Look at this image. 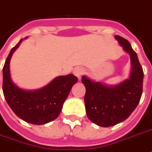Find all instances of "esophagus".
<instances>
[{"label": "esophagus", "instance_id": "34e87169", "mask_svg": "<svg viewBox=\"0 0 152 152\" xmlns=\"http://www.w3.org/2000/svg\"><path fill=\"white\" fill-rule=\"evenodd\" d=\"M82 73H83V70L81 68H80V67H76L73 71V74L79 80H80V76L82 75Z\"/></svg>", "mask_w": 152, "mask_h": 152}]
</instances>
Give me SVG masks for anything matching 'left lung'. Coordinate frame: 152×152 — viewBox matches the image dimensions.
I'll return each mask as SVG.
<instances>
[{
  "instance_id": "obj_1",
  "label": "left lung",
  "mask_w": 152,
  "mask_h": 152,
  "mask_svg": "<svg viewBox=\"0 0 152 152\" xmlns=\"http://www.w3.org/2000/svg\"><path fill=\"white\" fill-rule=\"evenodd\" d=\"M114 38L129 54L131 72L128 79L116 86H107L83 76L81 82L86 87L85 104L88 118L98 126L108 128L119 124L134 111L142 94L143 70L137 55L127 39Z\"/></svg>"
}]
</instances>
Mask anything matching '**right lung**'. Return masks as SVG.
Wrapping results in <instances>:
<instances>
[{
    "label": "right lung",
    "mask_w": 152,
    "mask_h": 152,
    "mask_svg": "<svg viewBox=\"0 0 152 152\" xmlns=\"http://www.w3.org/2000/svg\"><path fill=\"white\" fill-rule=\"evenodd\" d=\"M22 41L23 39L10 50L3 67L4 96L12 111L22 120L35 125L48 124L59 116L63 103L78 79L73 74H69L56 77L39 90L26 91L20 88L11 80L10 61Z\"/></svg>",
    "instance_id": "obj_1"
}]
</instances>
